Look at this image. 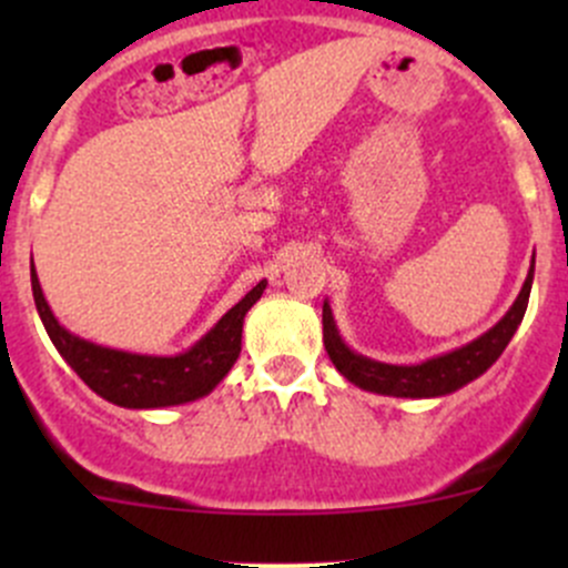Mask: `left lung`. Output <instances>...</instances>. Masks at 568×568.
<instances>
[{"label":"left lung","mask_w":568,"mask_h":568,"mask_svg":"<svg viewBox=\"0 0 568 568\" xmlns=\"http://www.w3.org/2000/svg\"><path fill=\"white\" fill-rule=\"evenodd\" d=\"M532 268H536V255H532L528 277H525L519 296L508 307L506 316L497 321L489 332L475 337L467 346L454 348V352L439 354V357H432L417 365L379 363V359H371L348 348V343L337 332L329 302H324V318L321 321H324L326 354H329L332 365L352 385H357L359 390L393 395V398H439V395L456 393L459 387L478 379L480 374H486L495 365V359L506 352L508 341H511L517 326L523 324L525 311H528Z\"/></svg>","instance_id":"1"}]
</instances>
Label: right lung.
<instances>
[{"label": "right lung", "mask_w": 568, "mask_h": 568, "mask_svg": "<svg viewBox=\"0 0 568 568\" xmlns=\"http://www.w3.org/2000/svg\"><path fill=\"white\" fill-rule=\"evenodd\" d=\"M30 274L38 316L57 352L90 390L99 393L109 404L125 406V409H162V406L189 404V400H197L214 390L242 354L244 316L266 291V280H261L194 346L181 354L159 357V354H134L123 352V348L99 346V343L68 332L45 302L36 263H32Z\"/></svg>", "instance_id": "1"}]
</instances>
